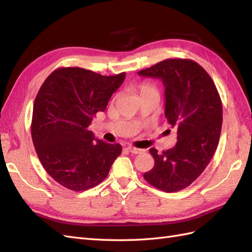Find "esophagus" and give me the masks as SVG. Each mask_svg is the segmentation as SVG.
Segmentation results:
<instances>
[{
  "instance_id": "1",
  "label": "esophagus",
  "mask_w": 252,
  "mask_h": 252,
  "mask_svg": "<svg viewBox=\"0 0 252 252\" xmlns=\"http://www.w3.org/2000/svg\"><path fill=\"white\" fill-rule=\"evenodd\" d=\"M129 152H131V154H134V155H138V154H142V152H144V149H141V148H135V147H127L126 148Z\"/></svg>"
}]
</instances>
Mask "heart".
I'll return each instance as SVG.
<instances>
[{"label":"heart","mask_w":252,"mask_h":252,"mask_svg":"<svg viewBox=\"0 0 252 252\" xmlns=\"http://www.w3.org/2000/svg\"><path fill=\"white\" fill-rule=\"evenodd\" d=\"M141 90H142V93H148V91H157V89L154 86H151L150 84H143L142 87H141Z\"/></svg>","instance_id":"b5f03b06"}]
</instances>
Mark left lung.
Here are the masks:
<instances>
[{"instance_id": "1", "label": "left lung", "mask_w": 252, "mask_h": 252, "mask_svg": "<svg viewBox=\"0 0 252 252\" xmlns=\"http://www.w3.org/2000/svg\"><path fill=\"white\" fill-rule=\"evenodd\" d=\"M139 75L159 79L165 87V117L178 129L171 149L149 152L155 166L144 179L165 192L179 191L200 177L217 150L223 122V108L210 75L194 61L168 59Z\"/></svg>"}]
</instances>
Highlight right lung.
I'll return each instance as SVG.
<instances>
[{"mask_svg":"<svg viewBox=\"0 0 252 252\" xmlns=\"http://www.w3.org/2000/svg\"><path fill=\"white\" fill-rule=\"evenodd\" d=\"M125 77L67 67L43 83L33 104L32 136L44 169L59 184L84 191L108 175L122 146L95 139L88 127Z\"/></svg>","mask_w":252,"mask_h":252,"instance_id":"add662e5","label":"right lung"}]
</instances>
